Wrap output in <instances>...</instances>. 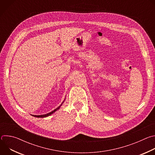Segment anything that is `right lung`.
<instances>
[{"label": "right lung", "instance_id": "obj_1", "mask_svg": "<svg viewBox=\"0 0 155 155\" xmlns=\"http://www.w3.org/2000/svg\"><path fill=\"white\" fill-rule=\"evenodd\" d=\"M62 102V103H63ZM62 104H61V105H62ZM61 105H60L58 108H56L55 110H53L52 112H50V113H48V114H45V115H33L34 117H37V118H44V117H48V116H50V115H51L52 114H53L54 112H56V111H57V110L60 108V107L61 106Z\"/></svg>", "mask_w": 155, "mask_h": 155}]
</instances>
